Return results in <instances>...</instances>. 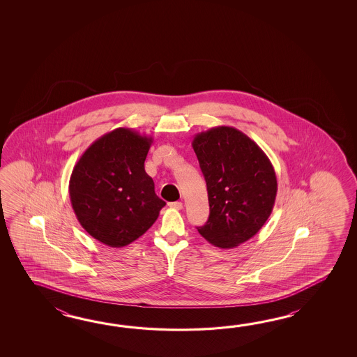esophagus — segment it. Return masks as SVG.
I'll list each match as a JSON object with an SVG mask.
<instances>
[{
  "label": "esophagus",
  "instance_id": "1",
  "mask_svg": "<svg viewBox=\"0 0 357 357\" xmlns=\"http://www.w3.org/2000/svg\"><path fill=\"white\" fill-rule=\"evenodd\" d=\"M168 206H169V208H174V209H177V211H181L182 208H183V205H182L181 202L168 203Z\"/></svg>",
  "mask_w": 357,
  "mask_h": 357
}]
</instances>
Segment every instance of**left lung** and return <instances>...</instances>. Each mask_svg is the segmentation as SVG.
I'll list each match as a JSON object with an SVG mask.
<instances>
[{"label": "left lung", "mask_w": 357, "mask_h": 357, "mask_svg": "<svg viewBox=\"0 0 357 357\" xmlns=\"http://www.w3.org/2000/svg\"><path fill=\"white\" fill-rule=\"evenodd\" d=\"M192 148L211 211L199 234L220 249L250 240L273 211L278 188L271 160L255 142L231 126L199 132Z\"/></svg>", "instance_id": "8db88e82"}]
</instances>
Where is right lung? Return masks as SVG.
Segmentation results:
<instances>
[{
    "label": "right lung",
    "mask_w": 357,
    "mask_h": 357,
    "mask_svg": "<svg viewBox=\"0 0 357 357\" xmlns=\"http://www.w3.org/2000/svg\"><path fill=\"white\" fill-rule=\"evenodd\" d=\"M152 143V137L119 128L97 139L76 162L70 200L82 227L99 243L122 248L135 241L166 205L145 172Z\"/></svg>",
    "instance_id": "right-lung-1"
}]
</instances>
